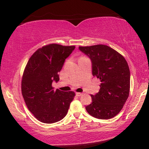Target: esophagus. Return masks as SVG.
<instances>
[{"label":"esophagus","mask_w":149,"mask_h":149,"mask_svg":"<svg viewBox=\"0 0 149 149\" xmlns=\"http://www.w3.org/2000/svg\"><path fill=\"white\" fill-rule=\"evenodd\" d=\"M76 95L77 97H81V96L83 95V93H76Z\"/></svg>","instance_id":"34e87169"}]
</instances>
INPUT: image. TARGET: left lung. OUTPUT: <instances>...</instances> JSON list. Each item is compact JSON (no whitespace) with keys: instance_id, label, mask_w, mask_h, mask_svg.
I'll return each instance as SVG.
<instances>
[{"instance_id":"obj_1","label":"left lung","mask_w":149,"mask_h":149,"mask_svg":"<svg viewBox=\"0 0 149 149\" xmlns=\"http://www.w3.org/2000/svg\"><path fill=\"white\" fill-rule=\"evenodd\" d=\"M90 58L92 74L101 84L99 92L91 95V104L85 109L98 119H110L123 108L130 94V72L125 58L104 45L79 47Z\"/></svg>"}]
</instances>
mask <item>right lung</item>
Instances as JSON below:
<instances>
[{
	"mask_svg": "<svg viewBox=\"0 0 149 149\" xmlns=\"http://www.w3.org/2000/svg\"><path fill=\"white\" fill-rule=\"evenodd\" d=\"M75 46L49 44L37 49L27 62L22 80V93L29 110L40 122L52 123L63 119L75 97L74 91L54 90L53 81Z\"/></svg>",
	"mask_w": 149,
	"mask_h": 149,
	"instance_id": "right-lung-1",
	"label": "right lung"
}]
</instances>
